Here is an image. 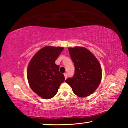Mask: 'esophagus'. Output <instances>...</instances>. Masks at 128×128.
<instances>
[{
	"instance_id": "obj_1",
	"label": "esophagus",
	"mask_w": 128,
	"mask_h": 128,
	"mask_svg": "<svg viewBox=\"0 0 128 128\" xmlns=\"http://www.w3.org/2000/svg\"><path fill=\"white\" fill-rule=\"evenodd\" d=\"M64 76L65 79H67V74L66 73H64Z\"/></svg>"
}]
</instances>
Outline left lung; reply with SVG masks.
Masks as SVG:
<instances>
[{"instance_id": "8db88e82", "label": "left lung", "mask_w": 128, "mask_h": 128, "mask_svg": "<svg viewBox=\"0 0 128 128\" xmlns=\"http://www.w3.org/2000/svg\"><path fill=\"white\" fill-rule=\"evenodd\" d=\"M74 64L75 74L65 82L73 92L80 97H86L94 93L100 83L102 67L95 56L87 48L80 46L68 48Z\"/></svg>"}]
</instances>
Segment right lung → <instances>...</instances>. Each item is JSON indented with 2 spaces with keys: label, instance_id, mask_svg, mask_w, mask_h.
Instances as JSON below:
<instances>
[{
  "label": "right lung",
  "instance_id": "add662e5",
  "mask_svg": "<svg viewBox=\"0 0 128 128\" xmlns=\"http://www.w3.org/2000/svg\"><path fill=\"white\" fill-rule=\"evenodd\" d=\"M64 48L47 46L39 50L31 59L27 69V78L32 90L45 99L53 98L62 83L63 74L55 61Z\"/></svg>",
  "mask_w": 128,
  "mask_h": 128
}]
</instances>
